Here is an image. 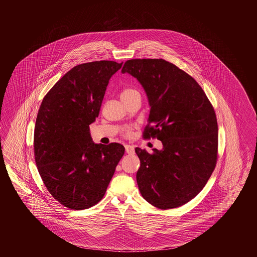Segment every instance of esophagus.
<instances>
[{
  "label": "esophagus",
  "mask_w": 257,
  "mask_h": 257,
  "mask_svg": "<svg viewBox=\"0 0 257 257\" xmlns=\"http://www.w3.org/2000/svg\"><path fill=\"white\" fill-rule=\"evenodd\" d=\"M125 152L128 155H134L135 154V149L131 145H125Z\"/></svg>",
  "instance_id": "obj_1"
}]
</instances>
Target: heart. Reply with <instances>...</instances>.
<instances>
[{
    "instance_id": "b5f03b06",
    "label": "heart",
    "mask_w": 257,
    "mask_h": 257,
    "mask_svg": "<svg viewBox=\"0 0 257 257\" xmlns=\"http://www.w3.org/2000/svg\"><path fill=\"white\" fill-rule=\"evenodd\" d=\"M120 99L124 102L125 104L128 103L129 101H133L135 99H140V92L136 89V88H132V87H125L121 92H120ZM125 134L127 136L131 135V127H126L124 129Z\"/></svg>"
}]
</instances>
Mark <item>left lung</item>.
<instances>
[{"label":"left lung","mask_w":257,"mask_h":257,"mask_svg":"<svg viewBox=\"0 0 257 257\" xmlns=\"http://www.w3.org/2000/svg\"><path fill=\"white\" fill-rule=\"evenodd\" d=\"M122 73L137 78L150 105L144 139L161 140L162 150L136 148L137 182L142 197L160 209L187 203L210 178L218 157L214 108L193 78L164 59H131Z\"/></svg>","instance_id":"8db88e82"}]
</instances>
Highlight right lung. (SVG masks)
<instances>
[{"mask_svg": "<svg viewBox=\"0 0 257 257\" xmlns=\"http://www.w3.org/2000/svg\"><path fill=\"white\" fill-rule=\"evenodd\" d=\"M121 66L107 60L75 66L40 104L34 133L36 164L48 191L70 209L83 210L101 201L124 155L121 144H96L89 132L109 80Z\"/></svg>", "mask_w": 257, "mask_h": 257, "instance_id": "obj_1", "label": "right lung"}]
</instances>
